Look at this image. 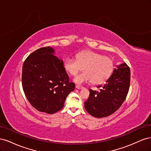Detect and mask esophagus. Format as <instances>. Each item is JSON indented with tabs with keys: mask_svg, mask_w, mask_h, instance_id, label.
Here are the masks:
<instances>
[{
	"mask_svg": "<svg viewBox=\"0 0 151 151\" xmlns=\"http://www.w3.org/2000/svg\"><path fill=\"white\" fill-rule=\"evenodd\" d=\"M76 88L77 89H83V87L80 86V85H76Z\"/></svg>",
	"mask_w": 151,
	"mask_h": 151,
	"instance_id": "1",
	"label": "esophagus"
}]
</instances>
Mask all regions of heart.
<instances>
[{"instance_id":"obj_1","label":"heart","mask_w":151,"mask_h":151,"mask_svg":"<svg viewBox=\"0 0 151 151\" xmlns=\"http://www.w3.org/2000/svg\"><path fill=\"white\" fill-rule=\"evenodd\" d=\"M76 58H67L63 67L71 76H76L84 68L85 72L74 79L75 83L79 84L89 82L94 84H101L110 77L114 69L113 61L111 58L93 51L80 52L76 55Z\"/></svg>"}]
</instances>
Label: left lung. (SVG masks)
Wrapping results in <instances>:
<instances>
[{"mask_svg":"<svg viewBox=\"0 0 151 151\" xmlns=\"http://www.w3.org/2000/svg\"><path fill=\"white\" fill-rule=\"evenodd\" d=\"M130 70L126 63L114 68L106 84L98 88L99 91L89 89L88 99L84 103L86 110L96 118L109 116L119 108L127 97L129 90Z\"/></svg>","mask_w":151,"mask_h":151,"instance_id":"1","label":"left lung"}]
</instances>
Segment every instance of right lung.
I'll return each instance as SVG.
<instances>
[{"label":"right lung","mask_w":151,"mask_h":151,"mask_svg":"<svg viewBox=\"0 0 151 151\" xmlns=\"http://www.w3.org/2000/svg\"><path fill=\"white\" fill-rule=\"evenodd\" d=\"M55 53L52 47L41 48L30 54L22 65V85L27 99L36 109L48 114L61 109L75 89L63 60Z\"/></svg>","instance_id":"obj_1"}]
</instances>
